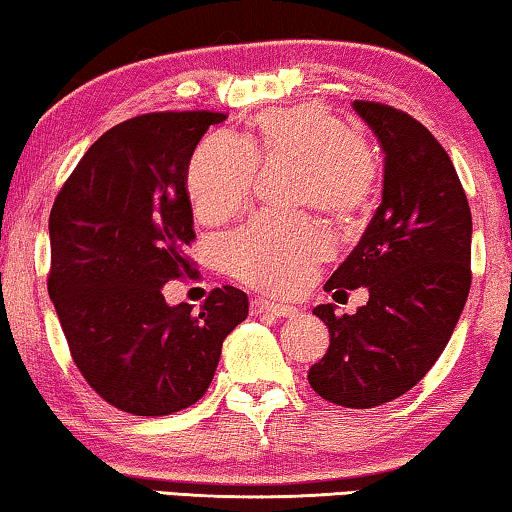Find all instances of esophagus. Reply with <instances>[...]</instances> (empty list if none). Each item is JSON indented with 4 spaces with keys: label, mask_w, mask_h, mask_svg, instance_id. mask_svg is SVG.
Segmentation results:
<instances>
[{
    "label": "esophagus",
    "mask_w": 512,
    "mask_h": 512,
    "mask_svg": "<svg viewBox=\"0 0 512 512\" xmlns=\"http://www.w3.org/2000/svg\"><path fill=\"white\" fill-rule=\"evenodd\" d=\"M251 311L270 313L274 318H297V313H300V309L293 304H281V302H270V300H254L251 302Z\"/></svg>",
    "instance_id": "esophagus-1"
}]
</instances>
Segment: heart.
Wrapping results in <instances>:
<instances>
[{"label": "heart", "mask_w": 512, "mask_h": 512, "mask_svg": "<svg viewBox=\"0 0 512 512\" xmlns=\"http://www.w3.org/2000/svg\"><path fill=\"white\" fill-rule=\"evenodd\" d=\"M258 157L297 164L300 201L338 222L355 219L373 199V153L329 109L297 105L258 116L251 144L222 132L201 141L187 169V192L196 215L222 222L245 206ZM329 256L332 235L313 217H254L224 245L226 265L235 277L270 293L300 288L313 267Z\"/></svg>", "instance_id": "b5f03b06"}]
</instances>
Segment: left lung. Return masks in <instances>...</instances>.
I'll list each match as a JSON object with an SVG mask.
<instances>
[{"label": "left lung", "instance_id": "1", "mask_svg": "<svg viewBox=\"0 0 512 512\" xmlns=\"http://www.w3.org/2000/svg\"><path fill=\"white\" fill-rule=\"evenodd\" d=\"M384 153L382 203L325 290L368 288L357 313H313L327 355L309 368L329 403L368 410L403 396L442 355L471 286V210L451 157L428 128L380 102L355 100Z\"/></svg>", "mask_w": 512, "mask_h": 512}]
</instances>
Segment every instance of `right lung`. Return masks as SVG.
<instances>
[{
    "instance_id": "1",
    "label": "right lung",
    "mask_w": 512,
    "mask_h": 512,
    "mask_svg": "<svg viewBox=\"0 0 512 512\" xmlns=\"http://www.w3.org/2000/svg\"><path fill=\"white\" fill-rule=\"evenodd\" d=\"M217 112H157L107 130L50 212V300L91 389L137 416H167L208 391L247 293L215 288L199 311L164 300L190 272L187 167Z\"/></svg>"
}]
</instances>
